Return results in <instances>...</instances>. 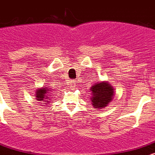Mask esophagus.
<instances>
[{
    "label": "esophagus",
    "mask_w": 155,
    "mask_h": 155,
    "mask_svg": "<svg viewBox=\"0 0 155 155\" xmlns=\"http://www.w3.org/2000/svg\"><path fill=\"white\" fill-rule=\"evenodd\" d=\"M75 81H71V89H74V87H75Z\"/></svg>",
    "instance_id": "1"
}]
</instances>
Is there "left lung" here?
<instances>
[{
  "mask_svg": "<svg viewBox=\"0 0 155 155\" xmlns=\"http://www.w3.org/2000/svg\"><path fill=\"white\" fill-rule=\"evenodd\" d=\"M91 91V104L98 109L106 107L114 96V89L107 81L94 84L89 89Z\"/></svg>",
  "mask_w": 155,
  "mask_h": 155,
  "instance_id": "8db88e82",
  "label": "left lung"
}]
</instances>
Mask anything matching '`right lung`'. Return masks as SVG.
<instances>
[{"instance_id":"add662e5","label":"right lung","mask_w":155,"mask_h":155,"mask_svg":"<svg viewBox=\"0 0 155 155\" xmlns=\"http://www.w3.org/2000/svg\"><path fill=\"white\" fill-rule=\"evenodd\" d=\"M53 89H50L48 87L43 86L42 88H38L37 89L36 92H35V97H36V99L38 101V104H41L39 105H42V106H48L49 104H50V101L51 99V91Z\"/></svg>"}]
</instances>
